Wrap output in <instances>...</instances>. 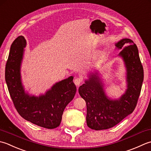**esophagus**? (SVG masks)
Returning a JSON list of instances; mask_svg holds the SVG:
<instances>
[{"label": "esophagus", "mask_w": 151, "mask_h": 151, "mask_svg": "<svg viewBox=\"0 0 151 151\" xmlns=\"http://www.w3.org/2000/svg\"><path fill=\"white\" fill-rule=\"evenodd\" d=\"M82 78H77L74 79V83L76 84V86H78V87H79V86L80 85V84L82 82Z\"/></svg>", "instance_id": "esophagus-1"}]
</instances>
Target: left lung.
I'll list each match as a JSON object with an SVG mask.
<instances>
[{
  "label": "left lung",
  "instance_id": "8db88e82",
  "mask_svg": "<svg viewBox=\"0 0 151 151\" xmlns=\"http://www.w3.org/2000/svg\"><path fill=\"white\" fill-rule=\"evenodd\" d=\"M115 45L124 48L118 56L126 68L127 88L124 93L117 99L107 96L98 70L89 73L78 90L87 104V126L93 130H106L119 124L134 111L140 94L144 75L136 45L130 39L123 38Z\"/></svg>",
  "mask_w": 151,
  "mask_h": 151
}]
</instances>
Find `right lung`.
I'll return each mask as SVG.
<instances>
[{
	"label": "right lung",
	"instance_id": "obj_1",
	"mask_svg": "<svg viewBox=\"0 0 151 151\" xmlns=\"http://www.w3.org/2000/svg\"><path fill=\"white\" fill-rule=\"evenodd\" d=\"M26 40L19 36L12 43L5 68V80L15 109L27 121L48 129L60 125L63 111L76 93L73 76L55 83L44 94L25 91L21 75Z\"/></svg>",
	"mask_w": 151,
	"mask_h": 151
}]
</instances>
